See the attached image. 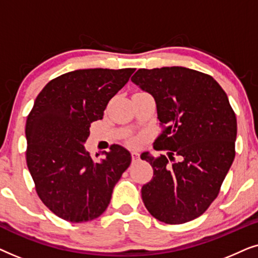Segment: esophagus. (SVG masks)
I'll list each match as a JSON object with an SVG mask.
<instances>
[{"label":"esophagus","mask_w":258,"mask_h":258,"mask_svg":"<svg viewBox=\"0 0 258 258\" xmlns=\"http://www.w3.org/2000/svg\"><path fill=\"white\" fill-rule=\"evenodd\" d=\"M132 158H133V162H137L140 160V154L137 153V151H133Z\"/></svg>","instance_id":"esophagus-1"}]
</instances>
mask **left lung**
Here are the masks:
<instances>
[{
	"instance_id": "8db88e82",
	"label": "left lung",
	"mask_w": 258,
	"mask_h": 258,
	"mask_svg": "<svg viewBox=\"0 0 258 258\" xmlns=\"http://www.w3.org/2000/svg\"><path fill=\"white\" fill-rule=\"evenodd\" d=\"M132 81L156 101L163 132L154 149L168 150V157L141 155L154 170L141 190L144 206L167 224L195 220L217 197L235 158L237 121L227 94L210 75L184 67L139 69Z\"/></svg>"
}]
</instances>
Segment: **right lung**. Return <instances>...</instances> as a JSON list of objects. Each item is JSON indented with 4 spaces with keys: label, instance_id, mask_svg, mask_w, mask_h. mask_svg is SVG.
<instances>
[{
    "label": "right lung",
    "instance_id": "add662e5",
    "mask_svg": "<svg viewBox=\"0 0 258 258\" xmlns=\"http://www.w3.org/2000/svg\"><path fill=\"white\" fill-rule=\"evenodd\" d=\"M134 68L80 69L51 80L27 117L26 160L44 206L63 220L81 223L104 213L132 155L112 144L95 162L83 143L91 122L103 118L109 101ZM100 155V154H97Z\"/></svg>",
    "mask_w": 258,
    "mask_h": 258
}]
</instances>
